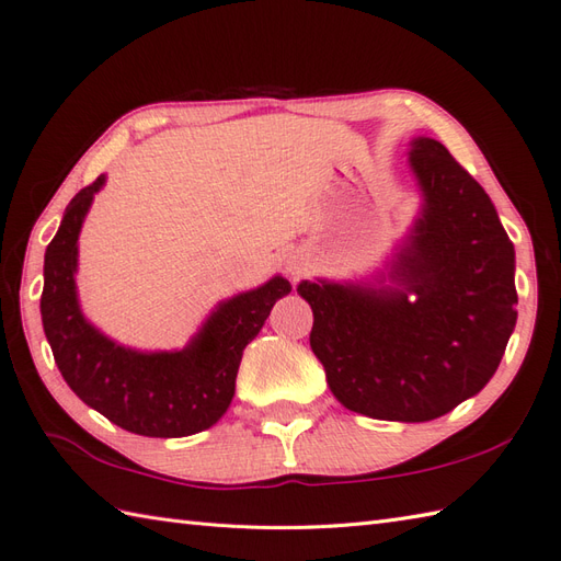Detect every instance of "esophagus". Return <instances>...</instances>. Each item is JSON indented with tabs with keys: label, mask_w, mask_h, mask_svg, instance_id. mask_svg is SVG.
<instances>
[{
	"label": "esophagus",
	"mask_w": 561,
	"mask_h": 561,
	"mask_svg": "<svg viewBox=\"0 0 561 561\" xmlns=\"http://www.w3.org/2000/svg\"><path fill=\"white\" fill-rule=\"evenodd\" d=\"M305 268H302V264H297V261H288V273H290V276H300V273H302Z\"/></svg>",
	"instance_id": "1"
}]
</instances>
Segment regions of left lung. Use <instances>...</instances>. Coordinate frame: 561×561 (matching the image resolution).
<instances>
[{
  "label": "left lung",
  "mask_w": 561,
  "mask_h": 561,
  "mask_svg": "<svg viewBox=\"0 0 561 561\" xmlns=\"http://www.w3.org/2000/svg\"><path fill=\"white\" fill-rule=\"evenodd\" d=\"M422 204L375 280H302L309 345L353 413L427 422L484 389L516 327V252L492 198L446 146L417 136Z\"/></svg>",
  "instance_id": "left-lung-1"
}]
</instances>
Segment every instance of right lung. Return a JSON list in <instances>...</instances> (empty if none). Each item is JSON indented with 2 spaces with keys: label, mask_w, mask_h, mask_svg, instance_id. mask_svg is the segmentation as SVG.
<instances>
[{
  "label": "right lung",
  "mask_w": 561,
  "mask_h": 561,
  "mask_svg": "<svg viewBox=\"0 0 561 561\" xmlns=\"http://www.w3.org/2000/svg\"><path fill=\"white\" fill-rule=\"evenodd\" d=\"M103 184L105 175L71 198L47 244L41 297L47 343L69 389L117 427L141 437H190L226 415L244 347L293 285L273 276L218 302L182 351L119 345L83 317L77 290L79 234Z\"/></svg>",
  "instance_id": "1"
}]
</instances>
